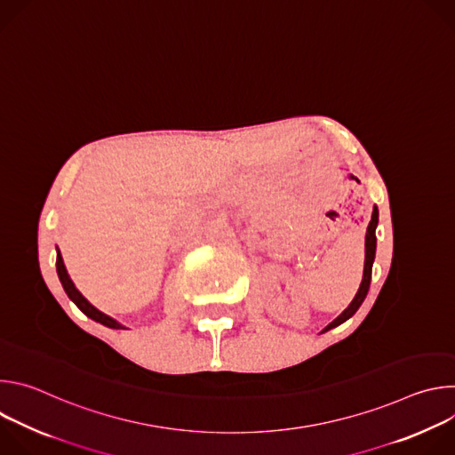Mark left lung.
Returning a JSON list of instances; mask_svg holds the SVG:
<instances>
[{
    "label": "left lung",
    "mask_w": 455,
    "mask_h": 455,
    "mask_svg": "<svg viewBox=\"0 0 455 455\" xmlns=\"http://www.w3.org/2000/svg\"><path fill=\"white\" fill-rule=\"evenodd\" d=\"M376 227H378V207L374 205L372 209V216H371V221H369V227H367V234H365V263H363V277H362V283H360V288L355 295V299L351 300V304L333 320L330 322L326 328H323L320 333H326L337 326H340L342 322H346L347 318H351L358 307L362 306V302L365 300L367 297V291H369V286H371V275H372V263H374V255H376Z\"/></svg>",
    "instance_id": "obj_1"
}]
</instances>
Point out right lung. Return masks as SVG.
Here are the masks:
<instances>
[{"mask_svg": "<svg viewBox=\"0 0 455 455\" xmlns=\"http://www.w3.org/2000/svg\"><path fill=\"white\" fill-rule=\"evenodd\" d=\"M55 267H57V275H59V281H60L64 291H67V295L70 297V300H72L86 316H90L92 320L102 323V326H106V328H111V330H125L120 322H116V320L111 318L109 315L99 311L93 304H90L88 299L76 288L74 281L70 279V275H68V272H67V267H64V263H62V255H60L59 248H57V261H55Z\"/></svg>", "mask_w": 455, "mask_h": 455, "instance_id": "obj_1", "label": "right lung"}]
</instances>
